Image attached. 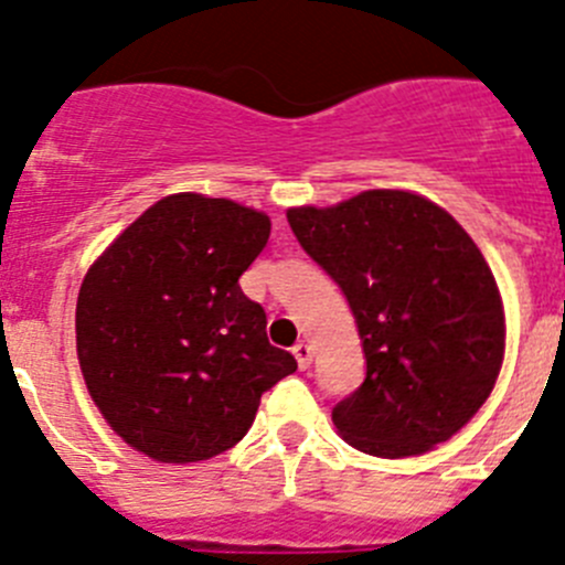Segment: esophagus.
<instances>
[{
  "label": "esophagus",
  "instance_id": "esophagus-1",
  "mask_svg": "<svg viewBox=\"0 0 565 565\" xmlns=\"http://www.w3.org/2000/svg\"><path fill=\"white\" fill-rule=\"evenodd\" d=\"M294 359H297L299 370H308L310 361H313V353H310V344H305V341H299V344H294Z\"/></svg>",
  "mask_w": 565,
  "mask_h": 565
}]
</instances>
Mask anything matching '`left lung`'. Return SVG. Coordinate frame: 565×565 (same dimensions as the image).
<instances>
[{"instance_id": "left-lung-1", "label": "left lung", "mask_w": 565, "mask_h": 565, "mask_svg": "<svg viewBox=\"0 0 565 565\" xmlns=\"http://www.w3.org/2000/svg\"><path fill=\"white\" fill-rule=\"evenodd\" d=\"M288 224L350 302L364 384L333 426L359 451L417 457L473 417L504 359L493 271L457 221L423 195L366 190L335 206H294Z\"/></svg>"}]
</instances>
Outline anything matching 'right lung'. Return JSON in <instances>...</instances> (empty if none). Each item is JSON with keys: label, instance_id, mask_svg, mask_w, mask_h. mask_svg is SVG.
I'll use <instances>...</instances> for the list:
<instances>
[{"label": "right lung", "instance_id": "right-lung-1", "mask_svg": "<svg viewBox=\"0 0 565 565\" xmlns=\"http://www.w3.org/2000/svg\"><path fill=\"white\" fill-rule=\"evenodd\" d=\"M271 235L266 212L175 193L95 260L77 294V361L92 401L131 448L201 462L241 443L263 392L297 372L241 291Z\"/></svg>", "mask_w": 565, "mask_h": 565}]
</instances>
